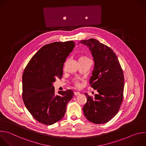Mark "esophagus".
I'll return each mask as SVG.
<instances>
[{
  "mask_svg": "<svg viewBox=\"0 0 146 146\" xmlns=\"http://www.w3.org/2000/svg\"><path fill=\"white\" fill-rule=\"evenodd\" d=\"M74 94L75 96H78V95L80 94V93L79 92H74Z\"/></svg>",
  "mask_w": 146,
  "mask_h": 146,
  "instance_id": "esophagus-1",
  "label": "esophagus"
}]
</instances>
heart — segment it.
<instances>
[{"mask_svg":"<svg viewBox=\"0 0 146 146\" xmlns=\"http://www.w3.org/2000/svg\"><path fill=\"white\" fill-rule=\"evenodd\" d=\"M87 58H88V57H86V56H82V57H81L80 58L79 60H84V59H87ZM74 85H75L76 86H80V83L78 82V81H75V82H74Z\"/></svg>","mask_w":146,"mask_h":146,"instance_id":"heart-1","label":"heart"}]
</instances>
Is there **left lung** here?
<instances>
[{
  "label": "left lung",
  "instance_id": "obj_1",
  "mask_svg": "<svg viewBox=\"0 0 146 146\" xmlns=\"http://www.w3.org/2000/svg\"><path fill=\"white\" fill-rule=\"evenodd\" d=\"M79 43L89 47L94 61L90 85L99 94L94 98L85 94L87 102L82 108L86 118L95 124L110 121L119 112L123 100L124 78L118 58L108 46L95 39Z\"/></svg>",
  "mask_w": 146,
  "mask_h": 146
}]
</instances>
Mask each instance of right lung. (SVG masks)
I'll list each match as a JSON object with an SVG mask.
<instances>
[{
	"label": "right lung",
	"instance_id": "1",
	"mask_svg": "<svg viewBox=\"0 0 146 146\" xmlns=\"http://www.w3.org/2000/svg\"><path fill=\"white\" fill-rule=\"evenodd\" d=\"M74 41L54 42L43 46L31 58L22 75V98L33 117L38 122L52 125L62 119L72 90L55 94L53 82L61 78L66 57L74 47Z\"/></svg>",
	"mask_w": 146,
	"mask_h": 146
}]
</instances>
